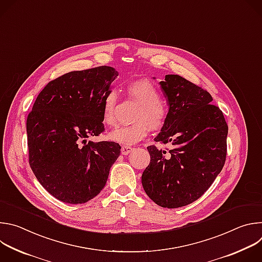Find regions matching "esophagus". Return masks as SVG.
I'll list each match as a JSON object with an SVG mask.
<instances>
[{
  "label": "esophagus",
  "mask_w": 262,
  "mask_h": 262,
  "mask_svg": "<svg viewBox=\"0 0 262 262\" xmlns=\"http://www.w3.org/2000/svg\"><path fill=\"white\" fill-rule=\"evenodd\" d=\"M133 150H134V148L130 147V146H122V147H121V154H122L123 156L129 155Z\"/></svg>",
  "instance_id": "1"
}]
</instances>
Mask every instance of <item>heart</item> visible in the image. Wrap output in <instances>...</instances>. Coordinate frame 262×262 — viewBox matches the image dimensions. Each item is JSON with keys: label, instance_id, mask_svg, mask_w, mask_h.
Returning a JSON list of instances; mask_svg holds the SVG:
<instances>
[{"label": "heart", "instance_id": "heart-1", "mask_svg": "<svg viewBox=\"0 0 262 262\" xmlns=\"http://www.w3.org/2000/svg\"><path fill=\"white\" fill-rule=\"evenodd\" d=\"M127 93L140 106L134 116V124L118 127L108 134V139L115 143L129 146L142 141L148 133V128L158 130L167 120L168 110L161 101V94L157 87L148 80H135L127 84ZM118 94L112 89L102 99V121L108 126L116 124V107Z\"/></svg>", "mask_w": 262, "mask_h": 262}]
</instances>
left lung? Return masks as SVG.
I'll return each instance as SVG.
<instances>
[{
	"label": "left lung",
	"mask_w": 262,
	"mask_h": 262,
	"mask_svg": "<svg viewBox=\"0 0 262 262\" xmlns=\"http://www.w3.org/2000/svg\"><path fill=\"white\" fill-rule=\"evenodd\" d=\"M168 116L156 142L172 149L148 146L150 163L142 174L145 193L162 207L177 208L199 199L226 161L228 125L211 95L177 74L160 82Z\"/></svg>",
	"instance_id": "left-lung-1"
}]
</instances>
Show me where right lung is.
Wrapping results in <instances>:
<instances>
[{"label": "right lung", "mask_w": 262, "mask_h": 262, "mask_svg": "<svg viewBox=\"0 0 262 262\" xmlns=\"http://www.w3.org/2000/svg\"><path fill=\"white\" fill-rule=\"evenodd\" d=\"M118 74L111 66L65 73L43 88L27 118L31 169L62 202L97 196L120 156L118 143L87 142L104 130L101 103Z\"/></svg>", "instance_id": "right-lung-1"}]
</instances>
